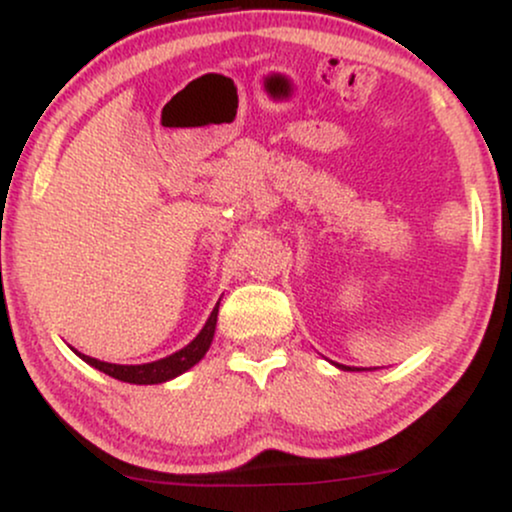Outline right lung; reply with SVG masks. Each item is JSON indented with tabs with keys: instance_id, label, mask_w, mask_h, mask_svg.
Returning <instances> with one entry per match:
<instances>
[{
	"instance_id": "obj_1",
	"label": "right lung",
	"mask_w": 512,
	"mask_h": 512,
	"mask_svg": "<svg viewBox=\"0 0 512 512\" xmlns=\"http://www.w3.org/2000/svg\"><path fill=\"white\" fill-rule=\"evenodd\" d=\"M216 315H219V305L211 310L207 325L202 327V332H199L197 337L185 346V349L175 351L173 356L161 358V361L144 363V366H117V363H105V361H98V358H91L84 354H79V356L84 358L86 363H91L93 368L103 370L105 375H110V378H115V380H122V383H132V385L166 383V380L185 373L187 368H192L195 363L202 361V356L207 354V349L211 346V339H214Z\"/></svg>"
}]
</instances>
